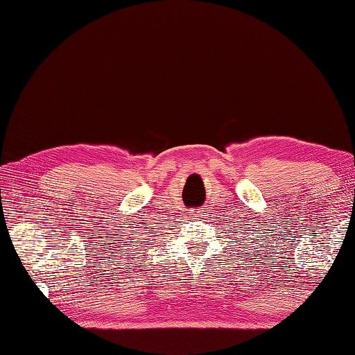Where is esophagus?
I'll list each match as a JSON object with an SVG mask.
<instances>
[{"label":"esophagus","instance_id":"esophagus-1","mask_svg":"<svg viewBox=\"0 0 355 355\" xmlns=\"http://www.w3.org/2000/svg\"><path fill=\"white\" fill-rule=\"evenodd\" d=\"M189 214H191L192 217H200V216H202V211H198V209H192V211L189 212Z\"/></svg>","mask_w":355,"mask_h":355}]
</instances>
